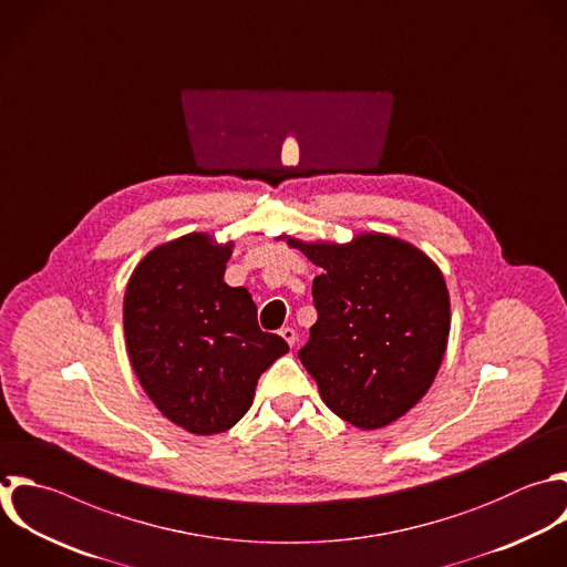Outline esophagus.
Segmentation results:
<instances>
[{
  "mask_svg": "<svg viewBox=\"0 0 567 567\" xmlns=\"http://www.w3.org/2000/svg\"><path fill=\"white\" fill-rule=\"evenodd\" d=\"M279 334L286 339V343H288L290 348H295V343H297V332H295L292 328H281Z\"/></svg>",
  "mask_w": 567,
  "mask_h": 567,
  "instance_id": "esophagus-1",
  "label": "esophagus"
}]
</instances>
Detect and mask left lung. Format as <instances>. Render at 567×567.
I'll return each instance as SVG.
<instances>
[{
  "mask_svg": "<svg viewBox=\"0 0 567 567\" xmlns=\"http://www.w3.org/2000/svg\"><path fill=\"white\" fill-rule=\"evenodd\" d=\"M321 275L317 323L299 350L323 403L361 430L383 427L430 390L450 334V297L436 264L412 244L368 233L350 244L299 241Z\"/></svg>",
  "mask_w": 567,
  "mask_h": 567,
  "instance_id": "8db88e82",
  "label": "left lung"
}]
</instances>
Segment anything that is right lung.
I'll use <instances>...</instances> for the list:
<instances>
[{
  "mask_svg": "<svg viewBox=\"0 0 567 567\" xmlns=\"http://www.w3.org/2000/svg\"><path fill=\"white\" fill-rule=\"evenodd\" d=\"M233 244L190 233L151 250L124 295L133 370L175 425L193 434L230 430L252 405L259 377L288 343L257 323L246 288L224 281Z\"/></svg>",
  "mask_w": 567,
  "mask_h": 567,
  "instance_id": "obj_1",
  "label": "right lung"
}]
</instances>
